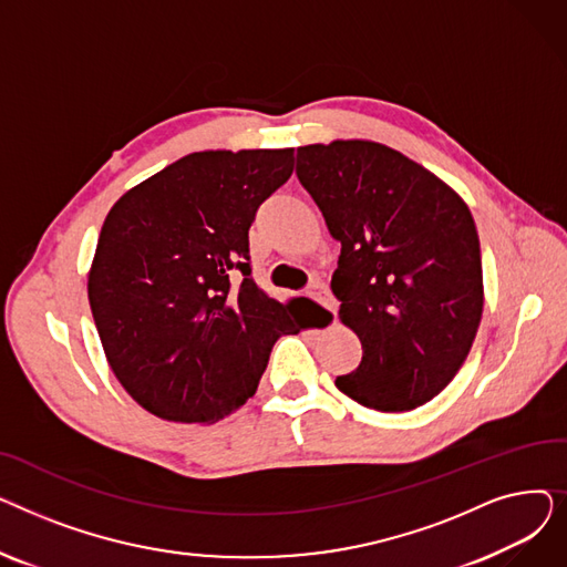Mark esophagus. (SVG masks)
Masks as SVG:
<instances>
[{
	"mask_svg": "<svg viewBox=\"0 0 567 567\" xmlns=\"http://www.w3.org/2000/svg\"><path fill=\"white\" fill-rule=\"evenodd\" d=\"M312 301H317V303H321L326 310L329 312H333L336 315V308H338V303H336V299H333V293H331V289L326 287L323 282H312L310 287H308V291H306Z\"/></svg>",
	"mask_w": 567,
	"mask_h": 567,
	"instance_id": "obj_1",
	"label": "esophagus"
}]
</instances>
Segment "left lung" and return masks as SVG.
<instances>
[{"label": "left lung", "mask_w": 567, "mask_h": 567, "mask_svg": "<svg viewBox=\"0 0 567 567\" xmlns=\"http://www.w3.org/2000/svg\"><path fill=\"white\" fill-rule=\"evenodd\" d=\"M296 176L342 244L331 289L363 359L338 389L409 411L453 381L483 317L481 241L464 199L423 165L368 140L308 144Z\"/></svg>", "instance_id": "left-lung-1"}]
</instances>
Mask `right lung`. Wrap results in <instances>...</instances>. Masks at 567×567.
Here are the masks:
<instances>
[{
    "mask_svg": "<svg viewBox=\"0 0 567 567\" xmlns=\"http://www.w3.org/2000/svg\"><path fill=\"white\" fill-rule=\"evenodd\" d=\"M293 172V148L184 156L110 208L89 306L107 363L148 413L216 423L248 398L282 336L306 329L293 303L252 280L248 229Z\"/></svg>",
    "mask_w": 567,
    "mask_h": 567,
    "instance_id": "1",
    "label": "right lung"
}]
</instances>
